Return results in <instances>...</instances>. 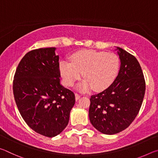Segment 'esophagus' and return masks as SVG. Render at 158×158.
I'll list each match as a JSON object with an SVG mask.
<instances>
[{
    "instance_id": "1",
    "label": "esophagus",
    "mask_w": 158,
    "mask_h": 158,
    "mask_svg": "<svg viewBox=\"0 0 158 158\" xmlns=\"http://www.w3.org/2000/svg\"><path fill=\"white\" fill-rule=\"evenodd\" d=\"M80 98H81V95H79L78 93H75V100H78Z\"/></svg>"
}]
</instances>
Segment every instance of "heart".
<instances>
[{
  "instance_id": "heart-1",
  "label": "heart",
  "mask_w": 158,
  "mask_h": 158,
  "mask_svg": "<svg viewBox=\"0 0 158 158\" xmlns=\"http://www.w3.org/2000/svg\"><path fill=\"white\" fill-rule=\"evenodd\" d=\"M120 68V59L112 52L83 50L71 56V62L63 60L59 69L65 84L72 86L83 74L85 79L77 89L86 91L91 88L100 91L108 88L116 79Z\"/></svg>"
}]
</instances>
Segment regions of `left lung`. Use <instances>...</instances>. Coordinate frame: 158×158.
Listing matches in <instances>:
<instances>
[{
	"instance_id": "1",
	"label": "left lung",
	"mask_w": 158,
	"mask_h": 158,
	"mask_svg": "<svg viewBox=\"0 0 158 158\" xmlns=\"http://www.w3.org/2000/svg\"><path fill=\"white\" fill-rule=\"evenodd\" d=\"M121 60L114 81L90 98L89 119L96 130L114 135L126 129L139 111L146 83L139 63L134 56L116 47Z\"/></svg>"
}]
</instances>
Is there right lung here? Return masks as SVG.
I'll return each mask as SVG.
<instances>
[{
  "mask_svg": "<svg viewBox=\"0 0 158 158\" xmlns=\"http://www.w3.org/2000/svg\"><path fill=\"white\" fill-rule=\"evenodd\" d=\"M55 47L28 52L13 81V93L21 116L37 133L53 137L68 124L75 96L60 84L59 56Z\"/></svg>",
  "mask_w": 158,
  "mask_h": 158,
  "instance_id": "1",
  "label": "right lung"
}]
</instances>
